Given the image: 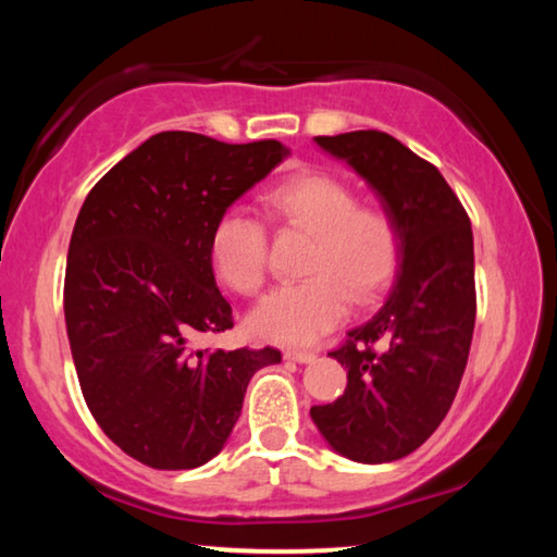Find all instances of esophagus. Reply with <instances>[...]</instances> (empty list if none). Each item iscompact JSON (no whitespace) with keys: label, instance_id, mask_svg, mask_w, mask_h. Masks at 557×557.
<instances>
[{"label":"esophagus","instance_id":"esophagus-1","mask_svg":"<svg viewBox=\"0 0 557 557\" xmlns=\"http://www.w3.org/2000/svg\"><path fill=\"white\" fill-rule=\"evenodd\" d=\"M285 358H287V361H295V363H312L314 358H317V354L301 351V348H287Z\"/></svg>","mask_w":557,"mask_h":557}]
</instances>
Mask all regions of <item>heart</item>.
<instances>
[{"mask_svg":"<svg viewBox=\"0 0 557 557\" xmlns=\"http://www.w3.org/2000/svg\"><path fill=\"white\" fill-rule=\"evenodd\" d=\"M270 215L312 235L307 280L272 289L252 309L260 338L309 346L344 322L348 297L366 305L391 285L400 268L403 238L391 213L366 209L356 188L324 172L297 174L265 196ZM215 275L238 295H258L270 270L265 223L245 209L225 211L211 235Z\"/></svg>","mask_w":557,"mask_h":557,"instance_id":"heart-1","label":"heart"}]
</instances>
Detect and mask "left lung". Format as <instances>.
<instances>
[{
    "label": "left lung",
    "mask_w": 557,
    "mask_h": 557,
    "mask_svg": "<svg viewBox=\"0 0 557 557\" xmlns=\"http://www.w3.org/2000/svg\"><path fill=\"white\" fill-rule=\"evenodd\" d=\"M371 186L400 228L403 258L388 297L329 356L348 371L342 398L314 405L319 435L361 465L408 457L445 420L474 334V235L435 166L379 129L314 137ZM381 341V355L358 349Z\"/></svg>",
    "instance_id": "1"
}]
</instances>
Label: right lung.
Returning <instances> with one entry per match:
<instances>
[{
    "mask_svg": "<svg viewBox=\"0 0 557 557\" xmlns=\"http://www.w3.org/2000/svg\"><path fill=\"white\" fill-rule=\"evenodd\" d=\"M289 149L159 132L92 186L65 265L63 312L83 398L102 432L154 469H194L225 447L252 373L277 348H196L233 326L215 285L221 215Z\"/></svg>",
    "mask_w": 557,
    "mask_h": 557,
    "instance_id": "1",
    "label": "right lung"
}]
</instances>
